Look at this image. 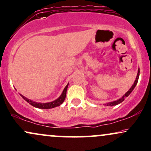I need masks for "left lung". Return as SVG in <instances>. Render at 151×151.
Instances as JSON below:
<instances>
[{"label":"left lung","mask_w":151,"mask_h":151,"mask_svg":"<svg viewBox=\"0 0 151 151\" xmlns=\"http://www.w3.org/2000/svg\"><path fill=\"white\" fill-rule=\"evenodd\" d=\"M139 77V70H138V73H137V75L136 80H134V84H133L132 87L130 88V89H129L128 91H127V92L125 93V94L123 95L122 97L121 98V99H119L118 100H116V101H113V102H110V103H106V104H104V105H107V106H114V105H116L119 104V103H122V102L125 100V99H126V97H128V96L130 94V93L133 91V89H134V87H135V86L137 85V83H138Z\"/></svg>","instance_id":"obj_1"}]
</instances>
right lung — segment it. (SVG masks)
<instances>
[{
    "instance_id": "obj_1",
    "label": "right lung",
    "mask_w": 151,
    "mask_h": 151,
    "mask_svg": "<svg viewBox=\"0 0 151 151\" xmlns=\"http://www.w3.org/2000/svg\"><path fill=\"white\" fill-rule=\"evenodd\" d=\"M68 83L67 84V85L64 87V89L62 91V94L60 95V96L55 101H52V102H49V103H37V102H35L32 101V100L27 99L26 97L23 96V95H21V96L23 98V99L25 100V101L28 102V103H30L31 105H32L33 107H37V108H40V109H51V108H54V107L60 106V105H62L63 103V102L64 101L66 98V91H67V88H68Z\"/></svg>"
}]
</instances>
